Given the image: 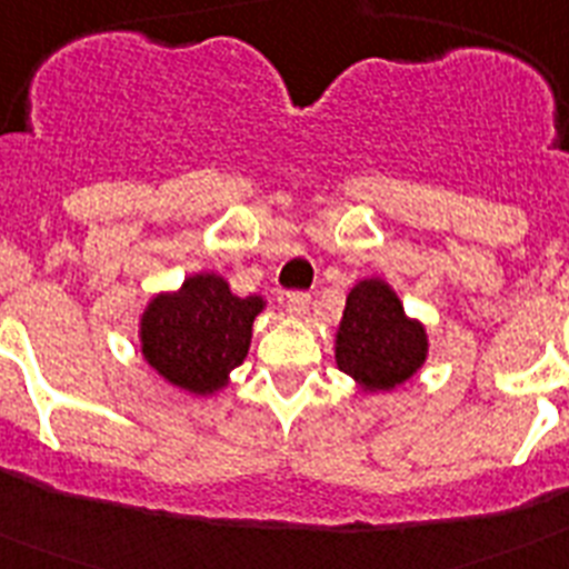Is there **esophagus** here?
<instances>
[{"instance_id":"esophagus-1","label":"esophagus","mask_w":569,"mask_h":569,"mask_svg":"<svg viewBox=\"0 0 569 569\" xmlns=\"http://www.w3.org/2000/svg\"><path fill=\"white\" fill-rule=\"evenodd\" d=\"M310 308V296L301 293V290H293V293H288V313L296 316V319H301V316L308 313Z\"/></svg>"}]
</instances>
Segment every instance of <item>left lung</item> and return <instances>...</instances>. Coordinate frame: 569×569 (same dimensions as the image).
Listing matches in <instances>:
<instances>
[{"instance_id": "left-lung-1", "label": "left lung", "mask_w": 569, "mask_h": 569, "mask_svg": "<svg viewBox=\"0 0 569 569\" xmlns=\"http://www.w3.org/2000/svg\"><path fill=\"white\" fill-rule=\"evenodd\" d=\"M333 353L361 393H387L425 367L430 339L421 319L405 313L399 293L381 276H367L347 293Z\"/></svg>"}]
</instances>
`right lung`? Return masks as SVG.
Instances as JSON below:
<instances>
[{
	"instance_id": "obj_1",
	"label": "right lung",
	"mask_w": 569,
	"mask_h": 569,
	"mask_svg": "<svg viewBox=\"0 0 569 569\" xmlns=\"http://www.w3.org/2000/svg\"><path fill=\"white\" fill-rule=\"evenodd\" d=\"M268 301L236 296L219 273H190L176 290H159L139 313V353L156 376L182 393L208 399L233 385L253 321Z\"/></svg>"
}]
</instances>
